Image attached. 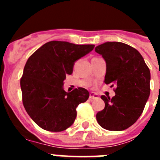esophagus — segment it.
Here are the masks:
<instances>
[{"mask_svg": "<svg viewBox=\"0 0 160 160\" xmlns=\"http://www.w3.org/2000/svg\"><path fill=\"white\" fill-rule=\"evenodd\" d=\"M90 99L92 100V99H97V98H98V95L97 94H95V93H90Z\"/></svg>", "mask_w": 160, "mask_h": 160, "instance_id": "obj_1", "label": "esophagus"}]
</instances>
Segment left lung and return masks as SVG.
Returning <instances> with one entry per match:
<instances>
[{"label":"left lung","mask_w":160,"mask_h":160,"mask_svg":"<svg viewBox=\"0 0 160 160\" xmlns=\"http://www.w3.org/2000/svg\"><path fill=\"white\" fill-rule=\"evenodd\" d=\"M95 51L107 63L104 82L114 87L115 92L111 98L101 96L105 107L96 119L104 129L123 131L136 122L149 98V68L137 49L122 42H105Z\"/></svg>","instance_id":"left-lung-1"}]
</instances>
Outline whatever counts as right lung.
<instances>
[{"instance_id":"1","label":"right lung","mask_w":160,"mask_h":160,"mask_svg":"<svg viewBox=\"0 0 160 160\" xmlns=\"http://www.w3.org/2000/svg\"><path fill=\"white\" fill-rule=\"evenodd\" d=\"M94 45H75L51 41L44 44L27 60L21 78L25 111L41 128L59 132L70 128L77 116L76 108L89 98L82 87L66 92V74L74 62L94 49Z\"/></svg>"}]
</instances>
